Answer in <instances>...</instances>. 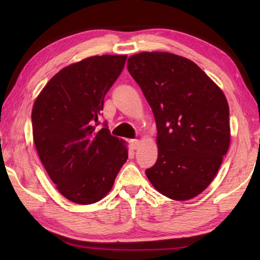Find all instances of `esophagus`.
Here are the masks:
<instances>
[{
  "mask_svg": "<svg viewBox=\"0 0 260 260\" xmlns=\"http://www.w3.org/2000/svg\"><path fill=\"white\" fill-rule=\"evenodd\" d=\"M140 145V141L139 140H131L129 141V146L132 150H136L137 147Z\"/></svg>",
  "mask_w": 260,
  "mask_h": 260,
  "instance_id": "1",
  "label": "esophagus"
}]
</instances>
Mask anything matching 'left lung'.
Returning <instances> with one entry per match:
<instances>
[{
	"label": "left lung",
	"instance_id": "left-lung-1",
	"mask_svg": "<svg viewBox=\"0 0 260 260\" xmlns=\"http://www.w3.org/2000/svg\"><path fill=\"white\" fill-rule=\"evenodd\" d=\"M127 69L156 123L157 159L145 171L147 179L161 194L190 200L211 183L227 154V99L200 67L173 53L134 54Z\"/></svg>",
	"mask_w": 260,
	"mask_h": 260
}]
</instances>
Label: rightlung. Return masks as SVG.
I'll return each mask as SVG.
<instances>
[{
    "label": "right lung",
    "instance_id": "obj_1",
    "mask_svg": "<svg viewBox=\"0 0 260 260\" xmlns=\"http://www.w3.org/2000/svg\"><path fill=\"white\" fill-rule=\"evenodd\" d=\"M127 56H93L54 75L32 108L37 152L58 191L78 204L107 194L128 158L123 140L97 128L104 98Z\"/></svg>",
    "mask_w": 260,
    "mask_h": 260
}]
</instances>
